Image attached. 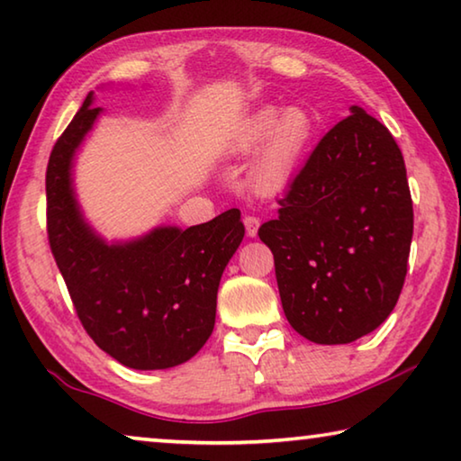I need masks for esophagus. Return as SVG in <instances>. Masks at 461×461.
<instances>
[{
  "mask_svg": "<svg viewBox=\"0 0 461 461\" xmlns=\"http://www.w3.org/2000/svg\"><path fill=\"white\" fill-rule=\"evenodd\" d=\"M244 225H246V233L249 238H254L256 233H258L260 228V220L256 215H246L244 217Z\"/></svg>",
  "mask_w": 461,
  "mask_h": 461,
  "instance_id": "esophagus-1",
  "label": "esophagus"
}]
</instances>
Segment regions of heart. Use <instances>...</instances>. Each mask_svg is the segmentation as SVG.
Listing matches in <instances>:
<instances>
[{
	"label": "heart",
	"instance_id": "b5f03b06",
	"mask_svg": "<svg viewBox=\"0 0 461 461\" xmlns=\"http://www.w3.org/2000/svg\"><path fill=\"white\" fill-rule=\"evenodd\" d=\"M313 120L303 107L267 105L241 122L231 152L249 156L258 150L249 183L258 193H276L291 181L313 138Z\"/></svg>",
	"mask_w": 461,
	"mask_h": 461
}]
</instances>
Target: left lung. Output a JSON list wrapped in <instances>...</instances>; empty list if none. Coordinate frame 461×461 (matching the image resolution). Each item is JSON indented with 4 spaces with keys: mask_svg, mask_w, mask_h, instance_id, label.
Segmentation results:
<instances>
[{
    "mask_svg": "<svg viewBox=\"0 0 461 461\" xmlns=\"http://www.w3.org/2000/svg\"><path fill=\"white\" fill-rule=\"evenodd\" d=\"M258 236L275 256L285 315L315 343L370 333L399 301L412 240L402 152L354 105L319 140Z\"/></svg>",
    "mask_w": 461,
    "mask_h": 461,
    "instance_id": "8db88e82",
    "label": "left lung"
}]
</instances>
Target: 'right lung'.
<instances>
[{"label":"right lung","mask_w":461,"mask_h":461,"mask_svg":"<svg viewBox=\"0 0 461 461\" xmlns=\"http://www.w3.org/2000/svg\"><path fill=\"white\" fill-rule=\"evenodd\" d=\"M93 93L54 144L46 167V231L85 331L113 360L165 370L205 346L215 325L217 288L244 238L240 209L193 228H156L107 246L77 205L75 150L101 113Z\"/></svg>","instance_id":"obj_1"}]
</instances>
